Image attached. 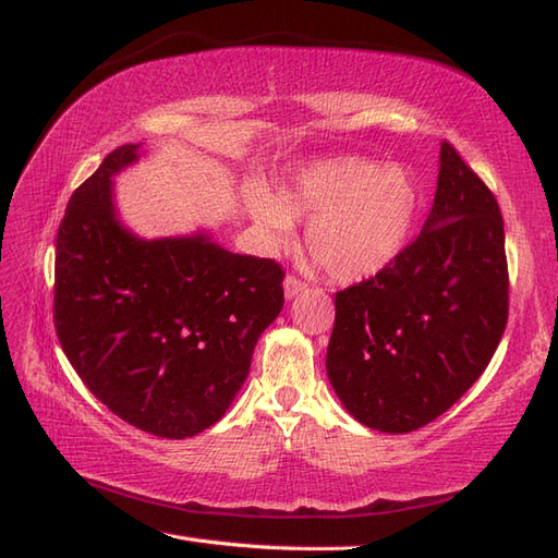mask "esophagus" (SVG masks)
Listing matches in <instances>:
<instances>
[{
    "mask_svg": "<svg viewBox=\"0 0 558 558\" xmlns=\"http://www.w3.org/2000/svg\"><path fill=\"white\" fill-rule=\"evenodd\" d=\"M282 288H286V298L292 300V298H298L300 292L306 290V282H302L300 278H294V276H288L286 282H282Z\"/></svg>",
    "mask_w": 558,
    "mask_h": 558,
    "instance_id": "1",
    "label": "esophagus"
}]
</instances>
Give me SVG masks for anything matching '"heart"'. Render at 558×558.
<instances>
[{
	"mask_svg": "<svg viewBox=\"0 0 558 558\" xmlns=\"http://www.w3.org/2000/svg\"><path fill=\"white\" fill-rule=\"evenodd\" d=\"M248 213L270 248H288L294 218L310 220L306 246L340 282L369 280L405 252L420 216V182L402 165L342 156L306 165L282 196L254 189Z\"/></svg>",
	"mask_w": 558,
	"mask_h": 558,
	"instance_id": "1",
	"label": "heart"
}]
</instances>
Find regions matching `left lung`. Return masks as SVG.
<instances>
[{
  "label": "left lung",
  "mask_w": 558,
  "mask_h": 558,
  "mask_svg": "<svg viewBox=\"0 0 558 558\" xmlns=\"http://www.w3.org/2000/svg\"><path fill=\"white\" fill-rule=\"evenodd\" d=\"M508 322L504 218L450 144L420 236L378 276L336 294L326 372L354 420L408 434L477 381Z\"/></svg>",
  "instance_id": "1"
}]
</instances>
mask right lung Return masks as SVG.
I'll list each match as a JSON object with an SVG mask.
<instances>
[{"instance_id":"1","label":"right lung","mask_w":558,"mask_h":558,"mask_svg":"<svg viewBox=\"0 0 558 558\" xmlns=\"http://www.w3.org/2000/svg\"><path fill=\"white\" fill-rule=\"evenodd\" d=\"M112 150L69 198L57 232L54 328L81 381L117 417L162 438L196 436L232 405L286 272L206 232L144 240L117 218Z\"/></svg>"}]
</instances>
